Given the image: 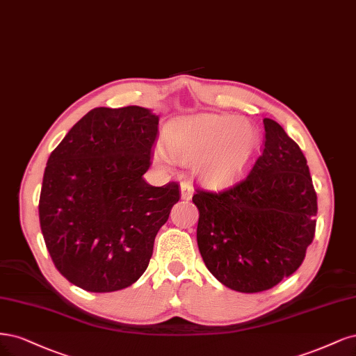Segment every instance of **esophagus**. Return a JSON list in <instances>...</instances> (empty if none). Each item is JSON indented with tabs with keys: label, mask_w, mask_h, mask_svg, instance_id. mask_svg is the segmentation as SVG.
Returning <instances> with one entry per match:
<instances>
[{
	"label": "esophagus",
	"mask_w": 356,
	"mask_h": 356,
	"mask_svg": "<svg viewBox=\"0 0 356 356\" xmlns=\"http://www.w3.org/2000/svg\"><path fill=\"white\" fill-rule=\"evenodd\" d=\"M180 192H181V200H191L192 193H193V188L189 181H181L180 183Z\"/></svg>",
	"instance_id": "esophagus-1"
}]
</instances>
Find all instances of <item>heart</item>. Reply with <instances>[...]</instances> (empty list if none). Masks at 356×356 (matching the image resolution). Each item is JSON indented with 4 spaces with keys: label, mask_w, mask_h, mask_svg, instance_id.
I'll return each mask as SVG.
<instances>
[{
    "label": "heart",
    "mask_w": 356,
    "mask_h": 356,
    "mask_svg": "<svg viewBox=\"0 0 356 356\" xmlns=\"http://www.w3.org/2000/svg\"><path fill=\"white\" fill-rule=\"evenodd\" d=\"M164 149L176 161L193 165L197 177L211 188L231 186L243 179L260 151L256 127L239 117H181L171 122L164 134ZM163 164V154H155Z\"/></svg>",
    "instance_id": "heart-1"
}]
</instances>
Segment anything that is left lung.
Segmentation results:
<instances>
[{"label": "left lung", "instance_id": "1", "mask_svg": "<svg viewBox=\"0 0 356 356\" xmlns=\"http://www.w3.org/2000/svg\"><path fill=\"white\" fill-rule=\"evenodd\" d=\"M265 146L250 173L220 192L197 189L198 248L227 289L260 293L300 268L315 235L316 192L306 158L269 118Z\"/></svg>", "mask_w": 356, "mask_h": 356}]
</instances>
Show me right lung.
Listing matches in <instances>:
<instances>
[{
	"label": "right lung",
	"instance_id": "add662e5",
	"mask_svg": "<svg viewBox=\"0 0 356 356\" xmlns=\"http://www.w3.org/2000/svg\"><path fill=\"white\" fill-rule=\"evenodd\" d=\"M158 121L140 106L95 108L49 156L41 232L57 270L79 289L111 293L139 280L180 200L176 181L156 188L143 179Z\"/></svg>",
	"mask_w": 356,
	"mask_h": 356
}]
</instances>
